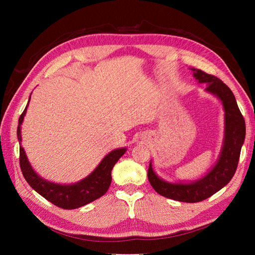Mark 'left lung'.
Wrapping results in <instances>:
<instances>
[{
    "mask_svg": "<svg viewBox=\"0 0 255 255\" xmlns=\"http://www.w3.org/2000/svg\"><path fill=\"white\" fill-rule=\"evenodd\" d=\"M199 83H206V91L217 96L225 110V139L217 163L207 174L191 183H169L162 180L149 164L148 180L154 191L166 198L183 203H197L210 197L234 177L246 138V122L238 107L236 97L223 81L198 69H191Z\"/></svg>",
    "mask_w": 255,
    "mask_h": 255,
    "instance_id": "1",
    "label": "left lung"
}]
</instances>
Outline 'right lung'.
<instances>
[{"mask_svg":"<svg viewBox=\"0 0 255 255\" xmlns=\"http://www.w3.org/2000/svg\"><path fill=\"white\" fill-rule=\"evenodd\" d=\"M30 100V97H29ZM29 103V101H28ZM28 104L18 119L17 127V138L19 141V164L20 170L25 180L29 184L32 189L40 194L42 197L49 200L53 205L63 209H75L82 206L94 202L95 199L102 197L104 195L112 183V170L116 162L122 158L126 152V148H119L111 151L101 163L96 166V169L86 176L83 180L74 184H56L45 180L32 169L24 148L20 145L21 133L20 125L24 121V116L27 111Z\"/></svg>","mask_w":255,"mask_h":255,"instance_id":"right-lung-1","label":"right lung"}]
</instances>
